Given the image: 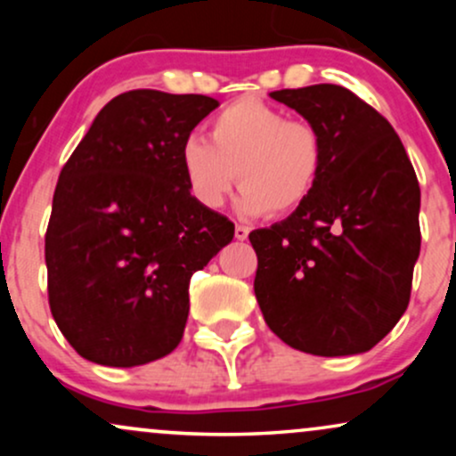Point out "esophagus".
<instances>
[{
  "label": "esophagus",
  "instance_id": "obj_1",
  "mask_svg": "<svg viewBox=\"0 0 456 456\" xmlns=\"http://www.w3.org/2000/svg\"><path fill=\"white\" fill-rule=\"evenodd\" d=\"M248 238V227L244 224H235V240H246Z\"/></svg>",
  "mask_w": 456,
  "mask_h": 456
}]
</instances>
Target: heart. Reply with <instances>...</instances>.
Wrapping results in <instances>:
<instances>
[{
  "label": "heart",
  "instance_id": "heart-1",
  "mask_svg": "<svg viewBox=\"0 0 456 456\" xmlns=\"http://www.w3.org/2000/svg\"><path fill=\"white\" fill-rule=\"evenodd\" d=\"M182 174L203 208L223 206L235 177L240 210L248 216H287L315 191L326 165V143L315 124L257 98H240L210 122V143L188 137Z\"/></svg>",
  "mask_w": 456,
  "mask_h": 456
}]
</instances>
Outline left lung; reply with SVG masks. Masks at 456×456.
<instances>
[{
    "instance_id": "1",
    "label": "left lung",
    "mask_w": 456,
    "mask_h": 456,
    "mask_svg": "<svg viewBox=\"0 0 456 456\" xmlns=\"http://www.w3.org/2000/svg\"><path fill=\"white\" fill-rule=\"evenodd\" d=\"M270 96L322 130L326 165L300 210L248 233L259 308L300 352H369L410 305L420 255L416 171L388 119L354 92L319 83Z\"/></svg>"
}]
</instances>
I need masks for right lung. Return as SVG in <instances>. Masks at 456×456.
Listing matches in <instances>:
<instances>
[{
	"instance_id": "add662e5",
	"label": "right lung",
	"mask_w": 456,
	"mask_h": 456,
	"mask_svg": "<svg viewBox=\"0 0 456 456\" xmlns=\"http://www.w3.org/2000/svg\"><path fill=\"white\" fill-rule=\"evenodd\" d=\"M216 107L201 94H119L61 169L45 235L49 306L90 362L128 369L174 352L191 276L233 240V223L191 195L180 162Z\"/></svg>"
}]
</instances>
